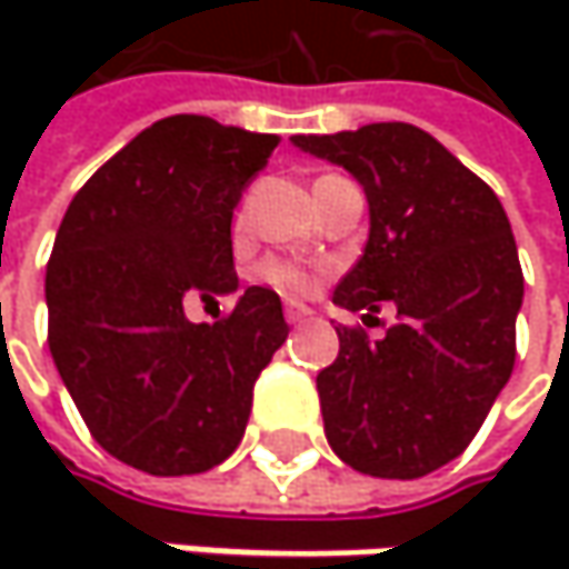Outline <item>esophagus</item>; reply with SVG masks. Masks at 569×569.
I'll use <instances>...</instances> for the list:
<instances>
[{
    "mask_svg": "<svg viewBox=\"0 0 569 569\" xmlns=\"http://www.w3.org/2000/svg\"><path fill=\"white\" fill-rule=\"evenodd\" d=\"M309 316H312L309 306H302V302H286V322H289V326H299V322H306Z\"/></svg>",
    "mask_w": 569,
    "mask_h": 569,
    "instance_id": "1",
    "label": "esophagus"
}]
</instances>
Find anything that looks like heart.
I'll return each mask as SVG.
<instances>
[{
	"mask_svg": "<svg viewBox=\"0 0 569 569\" xmlns=\"http://www.w3.org/2000/svg\"><path fill=\"white\" fill-rule=\"evenodd\" d=\"M257 277H260V283L273 286L283 296H309L316 289V283H319V273L316 270L299 267V263H289V260H267L257 270Z\"/></svg>",
	"mask_w": 569,
	"mask_h": 569,
	"instance_id": "b5f03b06",
	"label": "heart"
}]
</instances>
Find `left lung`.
I'll list each match as a JSON object with an SVG mask.
<instances>
[{"label":"left lung","mask_w":569,"mask_h":569,"mask_svg":"<svg viewBox=\"0 0 569 569\" xmlns=\"http://www.w3.org/2000/svg\"><path fill=\"white\" fill-rule=\"evenodd\" d=\"M369 197V240L336 286L342 309H398L379 342L339 326L316 379L326 438L356 471L411 481L455 461L508 386L523 273L498 193L428 131L382 121L296 134Z\"/></svg>","instance_id":"obj_1"}]
</instances>
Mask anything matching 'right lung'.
<instances>
[{"instance_id":"right-lung-1","label":"right lung","mask_w":569,"mask_h":569,"mask_svg":"<svg viewBox=\"0 0 569 569\" xmlns=\"http://www.w3.org/2000/svg\"><path fill=\"white\" fill-rule=\"evenodd\" d=\"M277 134L173 114L144 128L68 203L46 270L49 349L91 438L118 461L200 475L233 455L253 382L289 336L250 286L217 322L187 299L237 289L233 207Z\"/></svg>"}]
</instances>
